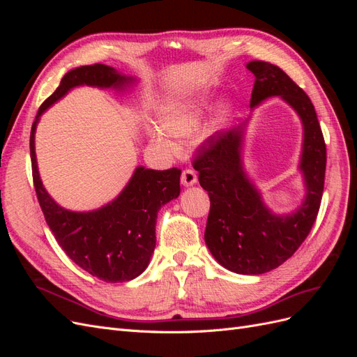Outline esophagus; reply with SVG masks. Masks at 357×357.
<instances>
[{
  "label": "esophagus",
  "mask_w": 357,
  "mask_h": 357,
  "mask_svg": "<svg viewBox=\"0 0 357 357\" xmlns=\"http://www.w3.org/2000/svg\"><path fill=\"white\" fill-rule=\"evenodd\" d=\"M197 181H198V177H197L195 171L193 169L183 171V174H181V185L183 186H192V185H195Z\"/></svg>",
  "instance_id": "obj_1"
}]
</instances>
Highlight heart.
I'll return each instance as SVG.
<instances>
[{
    "label": "heart",
    "mask_w": 357,
    "mask_h": 357,
    "mask_svg": "<svg viewBox=\"0 0 357 357\" xmlns=\"http://www.w3.org/2000/svg\"><path fill=\"white\" fill-rule=\"evenodd\" d=\"M211 107V98L205 95H193L186 96V98L171 101L167 104L159 113V121L162 128L171 135L176 137H188L193 134L201 126L205 114ZM232 102L225 100L219 105V116H228L232 110ZM152 138L155 143L162 147L172 149L171 139L160 131H153Z\"/></svg>",
    "instance_id": "1"
}]
</instances>
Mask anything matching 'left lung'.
<instances>
[{"mask_svg":"<svg viewBox=\"0 0 357 357\" xmlns=\"http://www.w3.org/2000/svg\"><path fill=\"white\" fill-rule=\"evenodd\" d=\"M247 70L255 75L250 107L268 96L280 95L302 119L304 150L301 169L307 195L289 215L269 211L261 195L244 176L240 159L241 126L219 131L199 144L193 168L199 185L208 192L210 213L205 244L220 265L236 274H264L286 262L305 241L317 219L326 171V144L308 95L277 66L252 61Z\"/></svg>","mask_w":357,"mask_h":357,"instance_id":"left-lung-1","label":"left lung"}]
</instances>
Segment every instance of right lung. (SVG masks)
<instances>
[{
  "label": "right lung",
  "instance_id": "right-lung-1",
  "mask_svg": "<svg viewBox=\"0 0 357 357\" xmlns=\"http://www.w3.org/2000/svg\"><path fill=\"white\" fill-rule=\"evenodd\" d=\"M129 80L102 63L68 71L56 91L40 105L29 137L32 181L46 223L71 261L105 283L129 282L147 268L156 245L158 210L178 197L181 169L156 171L138 167L128 186L112 204L91 213H73L59 207L43 188L36 160L34 132L41 113L74 86L121 88Z\"/></svg>",
  "mask_w": 357,
  "mask_h": 357
}]
</instances>
